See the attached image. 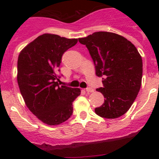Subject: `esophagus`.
<instances>
[{"instance_id":"34e87169","label":"esophagus","mask_w":159,"mask_h":159,"mask_svg":"<svg viewBox=\"0 0 159 159\" xmlns=\"http://www.w3.org/2000/svg\"><path fill=\"white\" fill-rule=\"evenodd\" d=\"M86 92H90V93H91V92H94V89L92 88H86Z\"/></svg>"}]
</instances>
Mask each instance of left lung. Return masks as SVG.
I'll return each instance as SVG.
<instances>
[{
	"instance_id": "obj_1",
	"label": "left lung",
	"mask_w": 159,
	"mask_h": 159,
	"mask_svg": "<svg viewBox=\"0 0 159 159\" xmlns=\"http://www.w3.org/2000/svg\"><path fill=\"white\" fill-rule=\"evenodd\" d=\"M93 60L95 75L102 77L103 88L97 92L104 102L95 109L99 116L116 119L130 109L139 92L143 76V60L135 46L127 39L109 32H96L80 38Z\"/></svg>"
}]
</instances>
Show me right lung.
I'll return each mask as SVG.
<instances>
[{"label": "right lung", "instance_id": "right-lung-1", "mask_svg": "<svg viewBox=\"0 0 159 159\" xmlns=\"http://www.w3.org/2000/svg\"><path fill=\"white\" fill-rule=\"evenodd\" d=\"M77 41L45 33L25 46L18 57L16 78L24 101L38 119L49 126L69 119L72 102L80 95V88L59 86L57 75L63 54Z\"/></svg>", "mask_w": 159, "mask_h": 159}]
</instances>
